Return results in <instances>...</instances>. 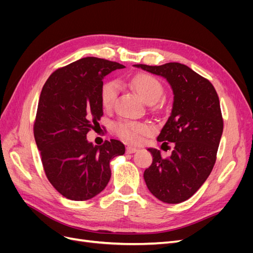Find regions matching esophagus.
<instances>
[{
	"instance_id": "34e87169",
	"label": "esophagus",
	"mask_w": 253,
	"mask_h": 253,
	"mask_svg": "<svg viewBox=\"0 0 253 253\" xmlns=\"http://www.w3.org/2000/svg\"><path fill=\"white\" fill-rule=\"evenodd\" d=\"M137 152V149L135 147H132V145H127L126 147V153L127 154H133V153Z\"/></svg>"
}]
</instances>
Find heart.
Returning <instances> with one entry per match:
<instances>
[{"instance_id":"obj_1","label":"heart","mask_w":253,"mask_h":253,"mask_svg":"<svg viewBox=\"0 0 253 253\" xmlns=\"http://www.w3.org/2000/svg\"><path fill=\"white\" fill-rule=\"evenodd\" d=\"M129 85L147 103H155L164 95L162 82L150 75L136 76L129 81ZM117 83L115 81H108L103 84L101 89V103L104 109L109 110L114 105L117 97ZM114 131L121 138L131 142H137L140 139L141 135L149 133L150 126L144 122L122 119L114 125Z\"/></svg>"}]
</instances>
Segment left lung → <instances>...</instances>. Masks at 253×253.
<instances>
[{
	"mask_svg": "<svg viewBox=\"0 0 253 253\" xmlns=\"http://www.w3.org/2000/svg\"><path fill=\"white\" fill-rule=\"evenodd\" d=\"M134 66L162 76L172 87L171 116L157 140L163 142L162 147L174 142V149L168 158H163L157 149H148L153 163L143 177L150 192L159 201L182 203L203 186L215 164L224 128L217 93L209 80L185 64Z\"/></svg>",
	"mask_w": 253,
	"mask_h": 253,
	"instance_id": "obj_1",
	"label": "left lung"
}]
</instances>
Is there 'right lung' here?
Returning a JSON list of instances; mask_svg holds the SVG:
<instances>
[{"label":"right lung","instance_id":"add662e5","mask_svg":"<svg viewBox=\"0 0 253 253\" xmlns=\"http://www.w3.org/2000/svg\"><path fill=\"white\" fill-rule=\"evenodd\" d=\"M125 66L95 57L82 58L58 68L42 88L34 135L45 174L58 192L71 201H87L111 178L110 162L124 155L125 144L86 139L103 115V79Z\"/></svg>","mask_w":253,"mask_h":253}]
</instances>
